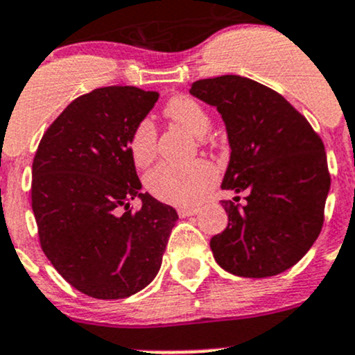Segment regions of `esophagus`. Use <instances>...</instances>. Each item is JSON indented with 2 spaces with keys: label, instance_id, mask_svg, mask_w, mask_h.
I'll use <instances>...</instances> for the list:
<instances>
[{
  "label": "esophagus",
  "instance_id": "1",
  "mask_svg": "<svg viewBox=\"0 0 355 355\" xmlns=\"http://www.w3.org/2000/svg\"><path fill=\"white\" fill-rule=\"evenodd\" d=\"M199 213V207H178V216L187 218L194 216V214Z\"/></svg>",
  "mask_w": 355,
  "mask_h": 355
}]
</instances>
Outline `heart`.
I'll use <instances>...</instances> for the list:
<instances>
[{"label":"heart","mask_w":355,"mask_h":355,"mask_svg":"<svg viewBox=\"0 0 355 355\" xmlns=\"http://www.w3.org/2000/svg\"><path fill=\"white\" fill-rule=\"evenodd\" d=\"M164 116L178 127L198 137V144L206 148L211 139V120L206 110L189 96H173L164 106ZM156 127L151 120H142L132 130L128 139V153L137 166H148L156 156ZM216 168L204 159L187 164L163 163L146 175V189L149 194L173 206H192L209 191L216 182Z\"/></svg>","instance_id":"obj_1"}]
</instances>
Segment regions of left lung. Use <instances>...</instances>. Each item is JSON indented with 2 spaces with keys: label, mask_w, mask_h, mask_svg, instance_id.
Here are the masks:
<instances>
[{
  "label": "left lung",
  "mask_w": 355,
  "mask_h": 355,
  "mask_svg": "<svg viewBox=\"0 0 355 355\" xmlns=\"http://www.w3.org/2000/svg\"><path fill=\"white\" fill-rule=\"evenodd\" d=\"M191 94L216 106L227 125L221 189L245 196V204L223 200L228 225L211 239L214 259L245 278L288 270L323 228L331 180L323 141L284 96L250 78H202Z\"/></svg>",
  "instance_id": "obj_1"
}]
</instances>
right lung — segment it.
<instances>
[{
	"label": "right lung",
	"instance_id": "obj_1",
	"mask_svg": "<svg viewBox=\"0 0 355 355\" xmlns=\"http://www.w3.org/2000/svg\"><path fill=\"white\" fill-rule=\"evenodd\" d=\"M156 91L110 85L73 99L42 135L32 163V211L55 270L89 297L125 299L161 268L177 211L142 184L128 153ZM135 197L143 206L132 211Z\"/></svg>",
	"mask_w": 355,
	"mask_h": 355
}]
</instances>
